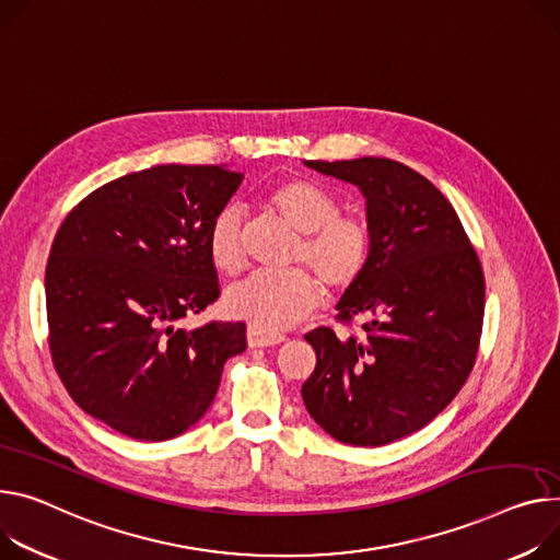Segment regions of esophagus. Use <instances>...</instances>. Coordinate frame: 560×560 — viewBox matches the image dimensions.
Here are the masks:
<instances>
[{
    "instance_id": "obj_1",
    "label": "esophagus",
    "mask_w": 560,
    "mask_h": 560,
    "mask_svg": "<svg viewBox=\"0 0 560 560\" xmlns=\"http://www.w3.org/2000/svg\"><path fill=\"white\" fill-rule=\"evenodd\" d=\"M246 340H248V348H273V346H280V342L284 340V336H280V334H265L260 329L248 327Z\"/></svg>"
}]
</instances>
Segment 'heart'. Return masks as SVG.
Returning a JSON list of instances; mask_svg holds the SVG:
<instances>
[{
    "label": "heart",
    "instance_id": "heart-1",
    "mask_svg": "<svg viewBox=\"0 0 560 560\" xmlns=\"http://www.w3.org/2000/svg\"><path fill=\"white\" fill-rule=\"evenodd\" d=\"M265 203L303 235L295 250L298 262H307L327 289L354 284L370 260V231L365 224L338 218L336 197L316 182L284 179L271 186ZM208 253L222 273L244 267V218L237 208L222 210L208 233ZM320 303V284L305 271H257L229 287L226 312L265 334H278L303 320Z\"/></svg>",
    "mask_w": 560,
    "mask_h": 560
}]
</instances>
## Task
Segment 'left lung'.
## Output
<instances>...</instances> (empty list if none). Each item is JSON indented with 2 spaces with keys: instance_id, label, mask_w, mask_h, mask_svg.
<instances>
[{
  "instance_id": "left-lung-1",
  "label": "left lung",
  "mask_w": 560,
  "mask_h": 560,
  "mask_svg": "<svg viewBox=\"0 0 560 560\" xmlns=\"http://www.w3.org/2000/svg\"><path fill=\"white\" fill-rule=\"evenodd\" d=\"M305 165L361 190L372 248L336 305L340 318H370L365 334L305 336L316 370L303 401L342 444H390L433 421L464 385L482 331V267L451 201L412 167L378 156Z\"/></svg>"
}]
</instances>
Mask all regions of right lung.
I'll return each instance as SVG.
<instances>
[{"instance_id":"1","label":"right lung","mask_w":560,"mask_h":560,"mask_svg":"<svg viewBox=\"0 0 560 560\" xmlns=\"http://www.w3.org/2000/svg\"><path fill=\"white\" fill-rule=\"evenodd\" d=\"M244 175L165 163L84 197L47 265L49 348L71 399L141 442L195 425L224 363L246 350L244 323H177L218 300L208 233Z\"/></svg>"}]
</instances>
